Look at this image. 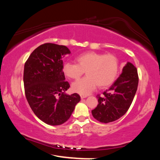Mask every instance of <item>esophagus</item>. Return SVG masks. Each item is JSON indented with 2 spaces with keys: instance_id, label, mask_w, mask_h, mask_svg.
I'll list each match as a JSON object with an SVG mask.
<instances>
[{
  "instance_id": "esophagus-1",
  "label": "esophagus",
  "mask_w": 160,
  "mask_h": 160,
  "mask_svg": "<svg viewBox=\"0 0 160 160\" xmlns=\"http://www.w3.org/2000/svg\"><path fill=\"white\" fill-rule=\"evenodd\" d=\"M86 97H87L86 95H82V94H81V95H80L81 99H85V98H86Z\"/></svg>"
}]
</instances>
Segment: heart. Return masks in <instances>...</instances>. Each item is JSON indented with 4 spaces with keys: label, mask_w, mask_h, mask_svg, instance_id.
<instances>
[{
    "label": "heart",
    "mask_w": 160,
    "mask_h": 160,
    "mask_svg": "<svg viewBox=\"0 0 160 160\" xmlns=\"http://www.w3.org/2000/svg\"><path fill=\"white\" fill-rule=\"evenodd\" d=\"M77 64L66 62L63 70L65 76L77 80L85 71L87 76L72 85V90L78 94L88 95L95 90L106 88L114 82L118 76L120 65L118 59L113 54L95 51H87L75 58Z\"/></svg>",
    "instance_id": "heart-1"
}]
</instances>
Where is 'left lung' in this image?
Instances as JSON below:
<instances>
[{
	"mask_svg": "<svg viewBox=\"0 0 160 160\" xmlns=\"http://www.w3.org/2000/svg\"><path fill=\"white\" fill-rule=\"evenodd\" d=\"M138 85L137 68L127 62L122 73L109 90L98 97L95 109L92 111L94 118L102 123H110L123 116L128 110Z\"/></svg>",
	"mask_w": 160,
	"mask_h": 160,
	"instance_id": "left-lung-1",
	"label": "left lung"
}]
</instances>
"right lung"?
Here are the masks:
<instances>
[{
    "label": "right lung",
    "mask_w": 160,
    "mask_h": 160,
    "mask_svg": "<svg viewBox=\"0 0 160 160\" xmlns=\"http://www.w3.org/2000/svg\"><path fill=\"white\" fill-rule=\"evenodd\" d=\"M70 51L66 46L47 43L32 52L24 68V86L29 106L40 120L58 126L68 120L80 101L77 93L66 94L63 58Z\"/></svg>",
    "instance_id": "1"
}]
</instances>
